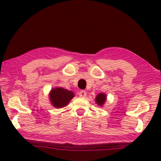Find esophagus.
Listing matches in <instances>:
<instances>
[{"mask_svg":"<svg viewBox=\"0 0 161 161\" xmlns=\"http://www.w3.org/2000/svg\"><path fill=\"white\" fill-rule=\"evenodd\" d=\"M79 96H80V97H86V92L84 91V90H81V91L79 92Z\"/></svg>","mask_w":161,"mask_h":161,"instance_id":"1","label":"esophagus"}]
</instances>
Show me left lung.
I'll return each instance as SVG.
<instances>
[{
  "label": "left lung",
  "mask_w": 161,
  "mask_h": 161,
  "mask_svg": "<svg viewBox=\"0 0 161 161\" xmlns=\"http://www.w3.org/2000/svg\"><path fill=\"white\" fill-rule=\"evenodd\" d=\"M105 100H106V94L104 93H100L97 96H96L95 102L100 106H102L104 104Z\"/></svg>",
  "instance_id": "8db88e82"
}]
</instances>
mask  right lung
<instances>
[{
  "instance_id": "obj_1",
  "label": "right lung",
  "mask_w": 161,
  "mask_h": 161,
  "mask_svg": "<svg viewBox=\"0 0 161 161\" xmlns=\"http://www.w3.org/2000/svg\"><path fill=\"white\" fill-rule=\"evenodd\" d=\"M74 96L75 94L72 92L63 88L56 87L50 91V100L53 106L61 108L67 105Z\"/></svg>"
}]
</instances>
